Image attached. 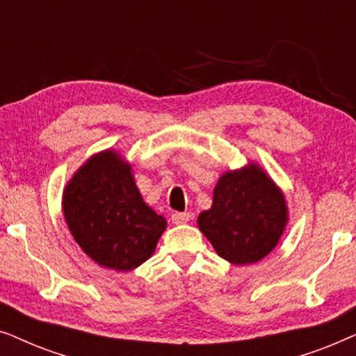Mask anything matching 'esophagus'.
<instances>
[{"label":"esophagus","instance_id":"34e87169","mask_svg":"<svg viewBox=\"0 0 356 356\" xmlns=\"http://www.w3.org/2000/svg\"><path fill=\"white\" fill-rule=\"evenodd\" d=\"M189 218H191V213L189 212H175L172 216V222L175 225H183V223H188Z\"/></svg>","mask_w":356,"mask_h":356}]
</instances>
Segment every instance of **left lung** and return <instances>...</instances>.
Wrapping results in <instances>:
<instances>
[{
    "instance_id": "left-lung-1",
    "label": "left lung",
    "mask_w": 356,
    "mask_h": 356,
    "mask_svg": "<svg viewBox=\"0 0 356 356\" xmlns=\"http://www.w3.org/2000/svg\"><path fill=\"white\" fill-rule=\"evenodd\" d=\"M289 223L285 194L259 163L227 170L213 188L212 206L197 227L222 259L248 266L279 245Z\"/></svg>"
}]
</instances>
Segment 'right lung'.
I'll return each instance as SVG.
<instances>
[{
	"label": "right lung",
	"mask_w": 356,
	"mask_h": 356,
	"mask_svg": "<svg viewBox=\"0 0 356 356\" xmlns=\"http://www.w3.org/2000/svg\"><path fill=\"white\" fill-rule=\"evenodd\" d=\"M63 213L81 250L106 269L128 272L154 254L167 220L147 206L133 167L115 149L90 155L63 189Z\"/></svg>",
	"instance_id": "1"
}]
</instances>
